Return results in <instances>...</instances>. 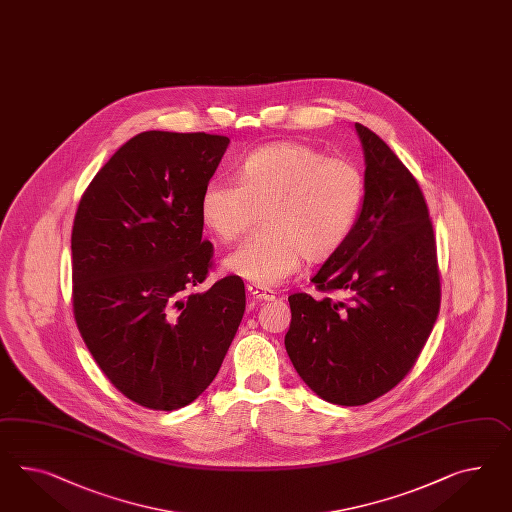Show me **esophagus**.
<instances>
[{"instance_id": "1", "label": "esophagus", "mask_w": 512, "mask_h": 512, "mask_svg": "<svg viewBox=\"0 0 512 512\" xmlns=\"http://www.w3.org/2000/svg\"><path fill=\"white\" fill-rule=\"evenodd\" d=\"M249 296L257 302H272L276 298L274 291L270 289H263V287H257V285H248Z\"/></svg>"}]
</instances>
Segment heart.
I'll list each match as a JSON object with an SVG mask.
<instances>
[{"label":"heart","mask_w":512,"mask_h":512,"mask_svg":"<svg viewBox=\"0 0 512 512\" xmlns=\"http://www.w3.org/2000/svg\"><path fill=\"white\" fill-rule=\"evenodd\" d=\"M363 197L365 180L352 162L283 141L248 154L236 167V184L210 180L199 212L221 242L238 240L261 214L263 231L223 268L257 287H276L300 270L304 257L322 261L345 244Z\"/></svg>","instance_id":"obj_1"}]
</instances>
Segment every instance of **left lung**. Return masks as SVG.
<instances>
[{
	"instance_id": "1",
	"label": "left lung",
	"mask_w": 512,
	"mask_h": 512,
	"mask_svg": "<svg viewBox=\"0 0 512 512\" xmlns=\"http://www.w3.org/2000/svg\"><path fill=\"white\" fill-rule=\"evenodd\" d=\"M365 197L345 244L311 281L345 298L289 296L285 348L320 399L360 406L414 367L440 311V272L429 208L414 175L367 126Z\"/></svg>"
}]
</instances>
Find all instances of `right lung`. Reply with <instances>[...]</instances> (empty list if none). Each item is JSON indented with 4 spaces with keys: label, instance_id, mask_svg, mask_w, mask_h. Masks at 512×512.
I'll return each mask as SVG.
<instances>
[{
    "label": "right lung",
    "instance_id": "add662e5",
    "mask_svg": "<svg viewBox=\"0 0 512 512\" xmlns=\"http://www.w3.org/2000/svg\"><path fill=\"white\" fill-rule=\"evenodd\" d=\"M229 138L149 130L126 141L74 216L72 309L93 358L130 401L179 410L216 378L246 309L238 276L207 279L201 192Z\"/></svg>",
    "mask_w": 512,
    "mask_h": 512
}]
</instances>
